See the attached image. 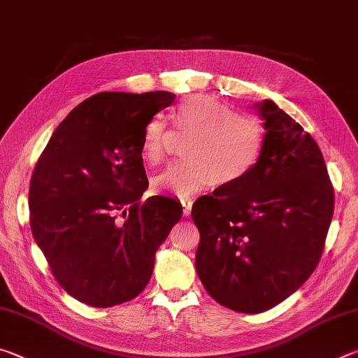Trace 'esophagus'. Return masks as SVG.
Returning a JSON list of instances; mask_svg holds the SVG:
<instances>
[{
	"label": "esophagus",
	"instance_id": "1",
	"mask_svg": "<svg viewBox=\"0 0 358 358\" xmlns=\"http://www.w3.org/2000/svg\"><path fill=\"white\" fill-rule=\"evenodd\" d=\"M181 205H183V215L189 216L191 208H192V199H181Z\"/></svg>",
	"mask_w": 358,
	"mask_h": 358
}]
</instances>
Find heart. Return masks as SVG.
<instances>
[{
  "mask_svg": "<svg viewBox=\"0 0 358 358\" xmlns=\"http://www.w3.org/2000/svg\"><path fill=\"white\" fill-rule=\"evenodd\" d=\"M175 126L189 137L185 161L155 180L162 191L178 197L234 185L259 164L265 145L260 121L251 113L234 112L226 102L211 94H192L173 112ZM169 131L162 117L151 118L143 131L142 156L151 166L167 157Z\"/></svg>",
  "mask_w": 358,
  "mask_h": 358,
  "instance_id": "b5f03b06",
  "label": "heart"
}]
</instances>
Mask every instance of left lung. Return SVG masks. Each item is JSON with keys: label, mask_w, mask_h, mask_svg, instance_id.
Here are the masks:
<instances>
[{"label": "left lung", "mask_w": 358, "mask_h": 358, "mask_svg": "<svg viewBox=\"0 0 358 358\" xmlns=\"http://www.w3.org/2000/svg\"><path fill=\"white\" fill-rule=\"evenodd\" d=\"M265 145L256 169L199 197L196 270L203 287L237 313H264L316 268L335 192L317 143L273 101L256 104Z\"/></svg>", "instance_id": "left-lung-1"}]
</instances>
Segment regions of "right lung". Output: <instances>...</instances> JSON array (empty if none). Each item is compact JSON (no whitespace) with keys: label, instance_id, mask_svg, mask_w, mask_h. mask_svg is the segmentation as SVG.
Segmentation results:
<instances>
[{"label":"right lung","instance_id":"1","mask_svg":"<svg viewBox=\"0 0 358 358\" xmlns=\"http://www.w3.org/2000/svg\"><path fill=\"white\" fill-rule=\"evenodd\" d=\"M173 99L169 92L94 94L59 123L36 162L28 196L34 241L59 286L85 305L136 299L181 220L175 199H141L145 126Z\"/></svg>","mask_w":358,"mask_h":358}]
</instances>
